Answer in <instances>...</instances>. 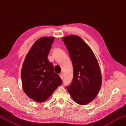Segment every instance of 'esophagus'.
I'll return each mask as SVG.
<instances>
[{
	"mask_svg": "<svg viewBox=\"0 0 126 126\" xmlns=\"http://www.w3.org/2000/svg\"><path fill=\"white\" fill-rule=\"evenodd\" d=\"M59 75L60 76V77H61V78L62 79H63V74H62V73H61V74H59Z\"/></svg>",
	"mask_w": 126,
	"mask_h": 126,
	"instance_id": "1",
	"label": "esophagus"
}]
</instances>
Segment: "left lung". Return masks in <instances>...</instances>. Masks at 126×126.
Here are the masks:
<instances>
[{
  "label": "left lung",
  "instance_id": "1",
  "mask_svg": "<svg viewBox=\"0 0 126 126\" xmlns=\"http://www.w3.org/2000/svg\"><path fill=\"white\" fill-rule=\"evenodd\" d=\"M72 61L74 76L67 90L75 102L86 105L98 93L102 83L100 69L91 48L78 35L62 38Z\"/></svg>",
  "mask_w": 126,
  "mask_h": 126
}]
</instances>
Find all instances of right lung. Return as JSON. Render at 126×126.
I'll return each mask as SVG.
<instances>
[{
	"instance_id": "right-lung-1",
	"label": "right lung",
	"mask_w": 126,
	"mask_h": 126,
	"mask_svg": "<svg viewBox=\"0 0 126 126\" xmlns=\"http://www.w3.org/2000/svg\"><path fill=\"white\" fill-rule=\"evenodd\" d=\"M54 37H42L35 41L24 60L21 69L22 85L28 97L43 102L62 84L59 75L54 72L47 59Z\"/></svg>"
}]
</instances>
